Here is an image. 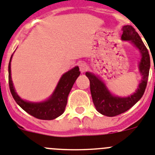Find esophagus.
I'll return each instance as SVG.
<instances>
[{"label": "esophagus", "instance_id": "1", "mask_svg": "<svg viewBox=\"0 0 155 155\" xmlns=\"http://www.w3.org/2000/svg\"><path fill=\"white\" fill-rule=\"evenodd\" d=\"M79 68H80V70L82 73H84V71H87L88 68L87 64L84 63V62H80V63H79Z\"/></svg>", "mask_w": 155, "mask_h": 155}]
</instances>
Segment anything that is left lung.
<instances>
[{"label": "left lung", "instance_id": "8db88e82", "mask_svg": "<svg viewBox=\"0 0 155 155\" xmlns=\"http://www.w3.org/2000/svg\"><path fill=\"white\" fill-rule=\"evenodd\" d=\"M122 30V41H129L137 48L141 55V60L139 63V71L142 75V80L136 91L128 97L114 95L101 78L90 71L86 72V75L90 80V88L94 105L98 113L107 117H115L123 114L141 98L146 89L150 71V55L139 34L130 25L124 26Z\"/></svg>", "mask_w": 155, "mask_h": 155}]
</instances>
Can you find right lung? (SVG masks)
Returning <instances> with one entry per match:
<instances>
[{"label":"right lung","instance_id":"add662e5","mask_svg":"<svg viewBox=\"0 0 155 155\" xmlns=\"http://www.w3.org/2000/svg\"><path fill=\"white\" fill-rule=\"evenodd\" d=\"M12 55L8 64V84L12 95L16 103L27 114L38 119L53 120L61 115L65 110L68 97L72 86L80 74L79 67L75 66L62 75L54 91L48 99L43 102H32L22 99L15 92L11 77V61Z\"/></svg>","mask_w":155,"mask_h":155}]
</instances>
